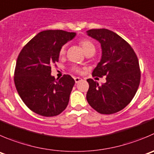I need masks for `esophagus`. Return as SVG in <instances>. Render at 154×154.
I'll use <instances>...</instances> for the list:
<instances>
[{
	"label": "esophagus",
	"instance_id": "esophagus-1",
	"mask_svg": "<svg viewBox=\"0 0 154 154\" xmlns=\"http://www.w3.org/2000/svg\"><path fill=\"white\" fill-rule=\"evenodd\" d=\"M74 80H75L76 83H78L79 82L82 81V79L80 78V77H74Z\"/></svg>",
	"mask_w": 154,
	"mask_h": 154
}]
</instances>
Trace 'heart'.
<instances>
[{"mask_svg": "<svg viewBox=\"0 0 154 154\" xmlns=\"http://www.w3.org/2000/svg\"><path fill=\"white\" fill-rule=\"evenodd\" d=\"M80 45L81 46L82 49H83L85 53L90 51V50H95V45H94L93 43H92L91 41H89V40H87V39L82 40V41H80ZM65 52H66V46L65 45L63 46V47H62V48L60 49L59 54H60L61 56H63V55L65 53ZM74 71H78V70H77V68H74Z\"/></svg>", "mask_w": 154, "mask_h": 154, "instance_id": "1", "label": "heart"}]
</instances>
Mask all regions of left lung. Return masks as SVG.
<instances>
[{
    "label": "left lung",
    "mask_w": 154,
    "mask_h": 154,
    "mask_svg": "<svg viewBox=\"0 0 154 154\" xmlns=\"http://www.w3.org/2000/svg\"><path fill=\"white\" fill-rule=\"evenodd\" d=\"M86 33L101 47V60L92 76H106V83L101 85L88 79L86 100L98 113H117L130 103L138 90L141 79L138 59L131 46L113 31L101 28Z\"/></svg>",
    "instance_id": "8db88e82"
}]
</instances>
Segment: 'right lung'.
Here are the masks:
<instances>
[{
  "label": "right lung",
  "instance_id": "right-lung-1",
  "mask_svg": "<svg viewBox=\"0 0 154 154\" xmlns=\"http://www.w3.org/2000/svg\"><path fill=\"white\" fill-rule=\"evenodd\" d=\"M76 33L47 30L38 33L22 48L16 61L14 82L27 107L44 117H54L68 106L75 81L68 74L51 75V65L59 62V51Z\"/></svg>",
  "mask_w": 154,
  "mask_h": 154
}]
</instances>
